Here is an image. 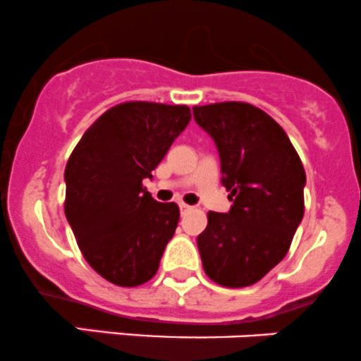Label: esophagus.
I'll return each instance as SVG.
<instances>
[{
    "mask_svg": "<svg viewBox=\"0 0 361 361\" xmlns=\"http://www.w3.org/2000/svg\"><path fill=\"white\" fill-rule=\"evenodd\" d=\"M179 208H180V214H184V212H188V210H191V207L189 205H185V203H179Z\"/></svg>",
    "mask_w": 361,
    "mask_h": 361,
    "instance_id": "esophagus-1",
    "label": "esophagus"
}]
</instances>
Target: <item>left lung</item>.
<instances>
[{
    "label": "left lung",
    "mask_w": 361,
    "mask_h": 361,
    "mask_svg": "<svg viewBox=\"0 0 361 361\" xmlns=\"http://www.w3.org/2000/svg\"><path fill=\"white\" fill-rule=\"evenodd\" d=\"M192 114L217 146L233 202L228 214L208 212L198 236L203 269L222 287H248L287 255L304 215L306 172L285 130L259 107L217 102Z\"/></svg>",
    "instance_id": "obj_1"
}]
</instances>
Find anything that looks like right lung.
Returning <instances> with one entry per match:
<instances>
[{
    "instance_id": "1",
    "label": "right lung",
    "mask_w": 361,
    "mask_h": 361,
    "mask_svg": "<svg viewBox=\"0 0 361 361\" xmlns=\"http://www.w3.org/2000/svg\"><path fill=\"white\" fill-rule=\"evenodd\" d=\"M191 120L188 106L123 102L83 133L66 165V217L81 254L102 278L137 287L158 271L179 222L176 203L146 191L173 140Z\"/></svg>"
}]
</instances>
